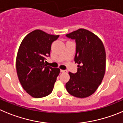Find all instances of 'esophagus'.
<instances>
[{
  "instance_id": "34e87169",
  "label": "esophagus",
  "mask_w": 123,
  "mask_h": 123,
  "mask_svg": "<svg viewBox=\"0 0 123 123\" xmlns=\"http://www.w3.org/2000/svg\"><path fill=\"white\" fill-rule=\"evenodd\" d=\"M61 72H62V73H64V72H67V70H62V69H61Z\"/></svg>"
}]
</instances>
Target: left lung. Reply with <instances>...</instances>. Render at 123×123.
Instances as JSON below:
<instances>
[{
	"mask_svg": "<svg viewBox=\"0 0 123 123\" xmlns=\"http://www.w3.org/2000/svg\"><path fill=\"white\" fill-rule=\"evenodd\" d=\"M76 43L75 63L77 72H69L66 88L74 97L85 98L94 92L101 83L105 72L106 54L104 46L97 35L84 29L66 35Z\"/></svg>",
	"mask_w": 123,
	"mask_h": 123,
	"instance_id": "8db88e82",
	"label": "left lung"
}]
</instances>
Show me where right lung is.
I'll return each instance as SVG.
<instances>
[{
  "label": "right lung",
  "instance_id": "right-lung-1",
  "mask_svg": "<svg viewBox=\"0 0 123 123\" xmlns=\"http://www.w3.org/2000/svg\"><path fill=\"white\" fill-rule=\"evenodd\" d=\"M59 35L41 30L27 34L22 41L16 57V72L23 89L35 98L48 96L53 91L60 69L46 66L52 43Z\"/></svg>",
  "mask_w": 123,
  "mask_h": 123
}]
</instances>
